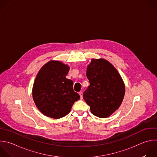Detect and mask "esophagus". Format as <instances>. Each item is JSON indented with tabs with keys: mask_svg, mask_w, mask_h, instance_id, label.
I'll list each match as a JSON object with an SVG mask.
<instances>
[{
	"mask_svg": "<svg viewBox=\"0 0 157 157\" xmlns=\"http://www.w3.org/2000/svg\"><path fill=\"white\" fill-rule=\"evenodd\" d=\"M79 95H80V98L81 99H82V92H81V91H80L79 92Z\"/></svg>",
	"mask_w": 157,
	"mask_h": 157,
	"instance_id": "34e87169",
	"label": "esophagus"
}]
</instances>
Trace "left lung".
Masks as SVG:
<instances>
[{
    "label": "left lung",
    "mask_w": 157,
    "mask_h": 157,
    "mask_svg": "<svg viewBox=\"0 0 157 157\" xmlns=\"http://www.w3.org/2000/svg\"><path fill=\"white\" fill-rule=\"evenodd\" d=\"M89 86L83 98L91 113L105 118L113 113L121 104L125 87L117 69L105 59H92L87 68Z\"/></svg>",
    "instance_id": "1"
}]
</instances>
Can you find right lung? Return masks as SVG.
I'll return each mask as SVG.
<instances>
[{"mask_svg": "<svg viewBox=\"0 0 157 157\" xmlns=\"http://www.w3.org/2000/svg\"><path fill=\"white\" fill-rule=\"evenodd\" d=\"M70 67L59 61H50L39 71L33 87L37 109L44 115L58 119L68 115L80 98L73 90V82L66 78Z\"/></svg>", "mask_w": 157, "mask_h": 157, "instance_id": "obj_1", "label": "right lung"}]
</instances>
